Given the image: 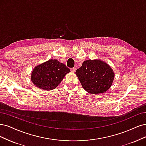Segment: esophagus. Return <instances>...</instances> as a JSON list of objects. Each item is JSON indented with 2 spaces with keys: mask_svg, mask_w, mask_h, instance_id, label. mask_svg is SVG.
<instances>
[{
  "mask_svg": "<svg viewBox=\"0 0 146 146\" xmlns=\"http://www.w3.org/2000/svg\"><path fill=\"white\" fill-rule=\"evenodd\" d=\"M70 70H71V72H75V71H76V68L73 67V68H72Z\"/></svg>",
  "mask_w": 146,
  "mask_h": 146,
  "instance_id": "obj_1",
  "label": "esophagus"
}]
</instances>
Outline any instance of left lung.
I'll return each instance as SVG.
<instances>
[{"instance_id":"8db88e82","label":"left lung","mask_w":146,"mask_h":146,"mask_svg":"<svg viewBox=\"0 0 146 146\" xmlns=\"http://www.w3.org/2000/svg\"><path fill=\"white\" fill-rule=\"evenodd\" d=\"M76 74L83 88L91 94L104 93L110 88L115 73L109 64L100 59L84 61Z\"/></svg>"}]
</instances>
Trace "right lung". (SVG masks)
Here are the masks:
<instances>
[{
	"instance_id": "right-lung-1",
	"label": "right lung",
	"mask_w": 146,
	"mask_h": 146,
	"mask_svg": "<svg viewBox=\"0 0 146 146\" xmlns=\"http://www.w3.org/2000/svg\"><path fill=\"white\" fill-rule=\"evenodd\" d=\"M69 72L70 70L65 64L57 59H50L34 68L31 74V81L42 90H52L58 86Z\"/></svg>"
}]
</instances>
